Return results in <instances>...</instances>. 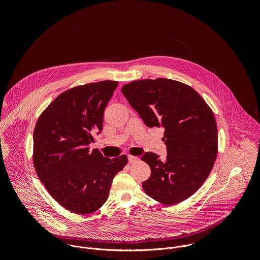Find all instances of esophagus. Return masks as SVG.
Returning a JSON list of instances; mask_svg holds the SVG:
<instances>
[{
    "label": "esophagus",
    "mask_w": 260,
    "mask_h": 260,
    "mask_svg": "<svg viewBox=\"0 0 260 260\" xmlns=\"http://www.w3.org/2000/svg\"><path fill=\"white\" fill-rule=\"evenodd\" d=\"M127 158H128V161H129L131 164L137 162V161L139 160V157H138V156H133V155H128Z\"/></svg>",
    "instance_id": "1"
}]
</instances>
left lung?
I'll list each match as a JSON object with an SVG mask.
<instances>
[{
	"label": "left lung",
	"instance_id": "8db88e82",
	"mask_svg": "<svg viewBox=\"0 0 260 260\" xmlns=\"http://www.w3.org/2000/svg\"><path fill=\"white\" fill-rule=\"evenodd\" d=\"M121 91L148 127L165 129L166 160L152 152L141 157L151 169L142 184L145 193L164 205L188 199L204 184L217 157L211 108L192 87L171 79L133 81Z\"/></svg>",
	"mask_w": 260,
	"mask_h": 260
}]
</instances>
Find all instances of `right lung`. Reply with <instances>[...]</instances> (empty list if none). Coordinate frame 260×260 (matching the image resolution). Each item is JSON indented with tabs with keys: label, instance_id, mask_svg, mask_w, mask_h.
I'll return each instance as SVG.
<instances>
[{
	"label": "right lung",
	"instance_id": "add662e5",
	"mask_svg": "<svg viewBox=\"0 0 260 260\" xmlns=\"http://www.w3.org/2000/svg\"><path fill=\"white\" fill-rule=\"evenodd\" d=\"M118 85L100 81L60 93L37 120L32 161L49 194L72 213L86 215L107 201L113 178L127 164L89 151L93 134L103 129L104 111Z\"/></svg>",
	"mask_w": 260,
	"mask_h": 260
}]
</instances>
